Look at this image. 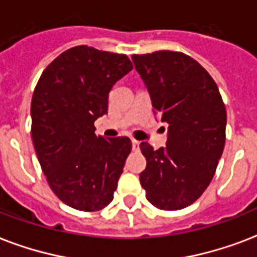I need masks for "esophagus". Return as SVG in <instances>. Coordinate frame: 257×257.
Wrapping results in <instances>:
<instances>
[{
  "mask_svg": "<svg viewBox=\"0 0 257 257\" xmlns=\"http://www.w3.org/2000/svg\"><path fill=\"white\" fill-rule=\"evenodd\" d=\"M138 146H139V142L137 139H133V149L134 150H138Z\"/></svg>",
  "mask_w": 257,
  "mask_h": 257,
  "instance_id": "34e87169",
  "label": "esophagus"
}]
</instances>
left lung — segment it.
<instances>
[{
    "label": "left lung",
    "instance_id": "obj_1",
    "mask_svg": "<svg viewBox=\"0 0 257 257\" xmlns=\"http://www.w3.org/2000/svg\"><path fill=\"white\" fill-rule=\"evenodd\" d=\"M131 59L169 124L165 149L139 145L147 161L141 185L158 209H182L200 198L216 173L225 145V104L208 71L185 53L156 51Z\"/></svg>",
    "mask_w": 257,
    "mask_h": 257
}]
</instances>
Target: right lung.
Returning a JSON list of instances; mask_svg holds the SVG:
<instances>
[{"instance_id": "add662e5", "label": "right lung", "mask_w": 257, "mask_h": 257, "mask_svg": "<svg viewBox=\"0 0 257 257\" xmlns=\"http://www.w3.org/2000/svg\"><path fill=\"white\" fill-rule=\"evenodd\" d=\"M126 55L69 48L44 69L31 104L32 141L52 192L64 204L96 212L114 197L131 151L127 137L104 138L93 123L108 111V92L130 72Z\"/></svg>"}]
</instances>
